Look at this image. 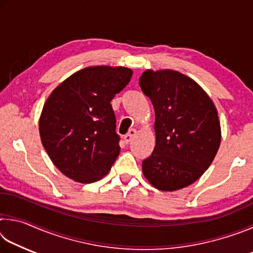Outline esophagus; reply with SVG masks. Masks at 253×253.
<instances>
[{"label":"esophagus","instance_id":"34e87169","mask_svg":"<svg viewBox=\"0 0 253 253\" xmlns=\"http://www.w3.org/2000/svg\"><path fill=\"white\" fill-rule=\"evenodd\" d=\"M135 135H136V129H130L125 136H124V142H125L126 144L130 143L132 138L135 137Z\"/></svg>","mask_w":253,"mask_h":253}]
</instances>
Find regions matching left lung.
Instances as JSON below:
<instances>
[{"mask_svg":"<svg viewBox=\"0 0 253 253\" xmlns=\"http://www.w3.org/2000/svg\"><path fill=\"white\" fill-rule=\"evenodd\" d=\"M142 91L155 110L156 145L143 161L148 182L162 191H176L202 176L221 143L215 106L200 85L172 70L145 71Z\"/></svg>","mask_w":253,"mask_h":253,"instance_id":"1","label":"left lung"}]
</instances>
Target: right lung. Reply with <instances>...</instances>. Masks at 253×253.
I'll list each match as a JSON object with an SVG mask.
<instances>
[{
	"mask_svg": "<svg viewBox=\"0 0 253 253\" xmlns=\"http://www.w3.org/2000/svg\"><path fill=\"white\" fill-rule=\"evenodd\" d=\"M124 67H90L60 84L46 99L41 142L60 172L80 183L105 176L121 152L110 101L130 81Z\"/></svg>",
	"mask_w": 253,
	"mask_h": 253,
	"instance_id": "add662e5",
	"label": "right lung"
}]
</instances>
